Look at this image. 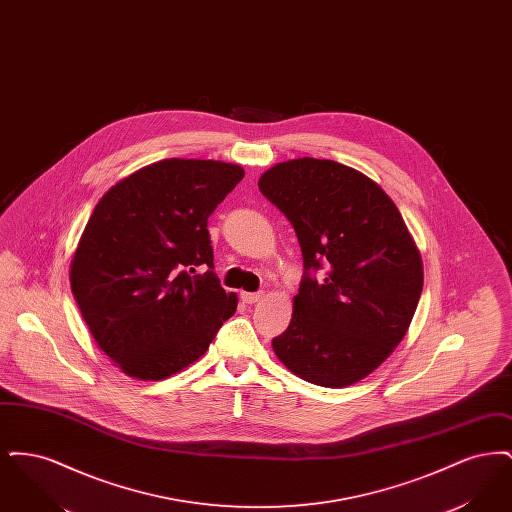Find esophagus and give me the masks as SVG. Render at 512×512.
<instances>
[{
	"label": "esophagus",
	"instance_id": "34e87169",
	"mask_svg": "<svg viewBox=\"0 0 512 512\" xmlns=\"http://www.w3.org/2000/svg\"><path fill=\"white\" fill-rule=\"evenodd\" d=\"M261 299H263V292L242 293V301L247 303V305H253V303H257V301H261Z\"/></svg>",
	"mask_w": 512,
	"mask_h": 512
}]
</instances>
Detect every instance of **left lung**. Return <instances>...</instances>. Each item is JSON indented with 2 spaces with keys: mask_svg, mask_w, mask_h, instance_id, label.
Returning a JSON list of instances; mask_svg holds the SVG:
<instances>
[{
  "mask_svg": "<svg viewBox=\"0 0 512 512\" xmlns=\"http://www.w3.org/2000/svg\"><path fill=\"white\" fill-rule=\"evenodd\" d=\"M259 190L292 222L303 278L276 357L299 378L345 388L405 338L422 293V259L388 194L328 159L268 169Z\"/></svg>",
  "mask_w": 512,
  "mask_h": 512,
  "instance_id": "1",
  "label": "left lung"
}]
</instances>
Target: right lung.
Returning <instances> with one entry per match:
<instances>
[{
    "label": "right lung",
    "mask_w": 512,
    "mask_h": 512,
    "mask_svg": "<svg viewBox=\"0 0 512 512\" xmlns=\"http://www.w3.org/2000/svg\"><path fill=\"white\" fill-rule=\"evenodd\" d=\"M244 178L232 163L165 159L99 199L71 263V290L99 347L140 380L195 363L236 313L207 219Z\"/></svg>",
    "instance_id": "add662e5"
}]
</instances>
